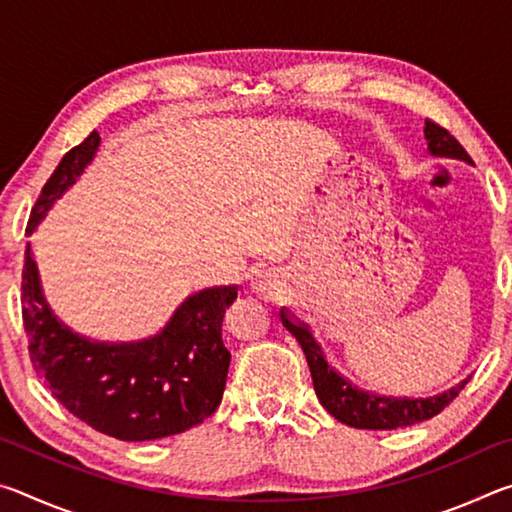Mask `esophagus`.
<instances>
[{
    "label": "esophagus",
    "mask_w": 512,
    "mask_h": 512,
    "mask_svg": "<svg viewBox=\"0 0 512 512\" xmlns=\"http://www.w3.org/2000/svg\"><path fill=\"white\" fill-rule=\"evenodd\" d=\"M250 289L255 293H262V296H268V293L275 291V280L268 271H257L255 275H250Z\"/></svg>",
    "instance_id": "obj_1"
}]
</instances>
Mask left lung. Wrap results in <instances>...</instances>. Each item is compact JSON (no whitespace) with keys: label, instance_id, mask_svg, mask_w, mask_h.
Wrapping results in <instances>:
<instances>
[{"label":"left lung","instance_id":"8db88e82","mask_svg":"<svg viewBox=\"0 0 512 512\" xmlns=\"http://www.w3.org/2000/svg\"><path fill=\"white\" fill-rule=\"evenodd\" d=\"M424 140H427V151L436 158L472 162L467 151L456 142V137L429 119L424 121ZM280 320L296 336L302 352H305L318 402L325 406L329 415H334L336 420L354 429H400L429 420L443 411L470 381V377H467L449 391L431 397H393L372 393L352 384L348 377H343L327 361L325 350L320 348L311 327L293 316L287 307H280Z\"/></svg>","mask_w":512,"mask_h":512}]
</instances>
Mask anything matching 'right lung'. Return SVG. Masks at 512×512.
Here are the masks:
<instances>
[{"label": "right lung", "instance_id": "add662e5", "mask_svg": "<svg viewBox=\"0 0 512 512\" xmlns=\"http://www.w3.org/2000/svg\"><path fill=\"white\" fill-rule=\"evenodd\" d=\"M99 144L94 131L60 160L33 207L29 237L83 176ZM235 298L237 284L201 289L180 302L158 334L140 341H97L54 314L31 244L24 253L22 318L33 368L69 413L128 443L183 433L216 411L230 368L221 323Z\"/></svg>", "mask_w": 512, "mask_h": 512}]
</instances>
